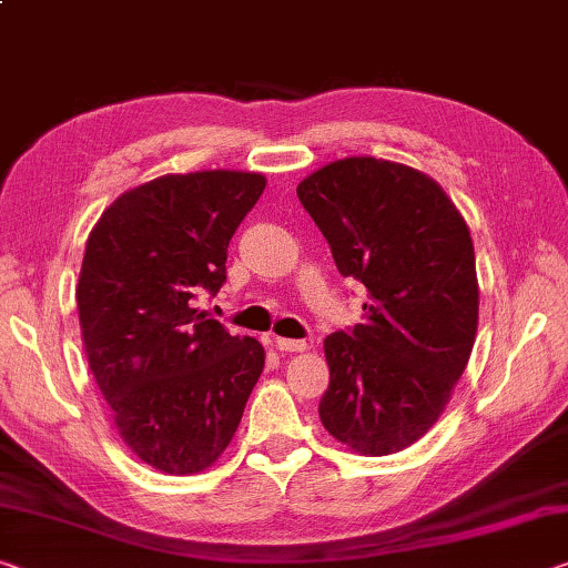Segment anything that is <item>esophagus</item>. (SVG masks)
<instances>
[{"label": "esophagus", "instance_id": "esophagus-1", "mask_svg": "<svg viewBox=\"0 0 568 568\" xmlns=\"http://www.w3.org/2000/svg\"><path fill=\"white\" fill-rule=\"evenodd\" d=\"M275 348L277 351H305L308 344L305 341H295V338H275Z\"/></svg>", "mask_w": 568, "mask_h": 568}]
</instances>
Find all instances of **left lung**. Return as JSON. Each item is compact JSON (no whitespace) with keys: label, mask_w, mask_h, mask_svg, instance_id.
Masks as SVG:
<instances>
[{"label":"left lung","mask_w":568,"mask_h":568,"mask_svg":"<svg viewBox=\"0 0 568 568\" xmlns=\"http://www.w3.org/2000/svg\"><path fill=\"white\" fill-rule=\"evenodd\" d=\"M298 200L338 273L368 293L364 321L323 341L331 382L321 422L351 453L394 455L435 427L473 354L480 285L470 230L425 171L374 156L313 171Z\"/></svg>","instance_id":"1"}]
</instances>
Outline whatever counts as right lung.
<instances>
[{"label":"right lung","mask_w":568,"mask_h":568,"mask_svg":"<svg viewBox=\"0 0 568 568\" xmlns=\"http://www.w3.org/2000/svg\"><path fill=\"white\" fill-rule=\"evenodd\" d=\"M265 184L232 169L156 176L88 235L75 287L88 366L125 447L166 475L220 460L263 374V344L230 336L196 298L227 281V245Z\"/></svg>","instance_id":"add662e5"}]
</instances>
